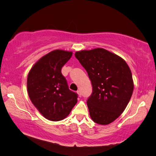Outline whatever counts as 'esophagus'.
Wrapping results in <instances>:
<instances>
[{
  "instance_id": "34e87169",
  "label": "esophagus",
  "mask_w": 156,
  "mask_h": 156,
  "mask_svg": "<svg viewBox=\"0 0 156 156\" xmlns=\"http://www.w3.org/2000/svg\"><path fill=\"white\" fill-rule=\"evenodd\" d=\"M77 94H78V96H79V97H81V96H82V94H81V91H80V90H78V91H77Z\"/></svg>"
}]
</instances>
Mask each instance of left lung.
<instances>
[{
    "instance_id": "left-lung-1",
    "label": "left lung",
    "mask_w": 156,
    "mask_h": 156,
    "mask_svg": "<svg viewBox=\"0 0 156 156\" xmlns=\"http://www.w3.org/2000/svg\"><path fill=\"white\" fill-rule=\"evenodd\" d=\"M87 72L92 93L88 98L89 114L99 125H108L120 115L133 91L130 69L122 58L102 48L76 52Z\"/></svg>"
}]
</instances>
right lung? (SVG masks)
Instances as JSON below:
<instances>
[{
  "label": "right lung",
  "mask_w": 156,
  "mask_h": 156,
  "mask_svg": "<svg viewBox=\"0 0 156 156\" xmlns=\"http://www.w3.org/2000/svg\"><path fill=\"white\" fill-rule=\"evenodd\" d=\"M72 52L54 50L42 57L31 69L27 91L31 101L44 118L51 121L65 118L78 101V94L69 89L62 67Z\"/></svg>",
  "instance_id": "right-lung-1"
}]
</instances>
